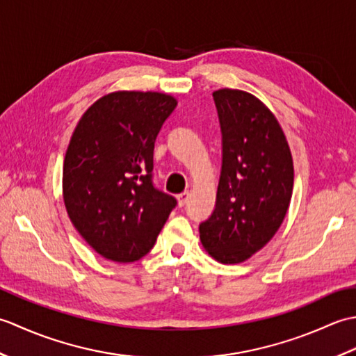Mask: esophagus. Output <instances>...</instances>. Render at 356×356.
I'll return each instance as SVG.
<instances>
[{
    "mask_svg": "<svg viewBox=\"0 0 356 356\" xmlns=\"http://www.w3.org/2000/svg\"><path fill=\"white\" fill-rule=\"evenodd\" d=\"M188 197H190V193H182L177 195V202H179V207H185L186 202H188Z\"/></svg>",
    "mask_w": 356,
    "mask_h": 356,
    "instance_id": "34e87169",
    "label": "esophagus"
}]
</instances>
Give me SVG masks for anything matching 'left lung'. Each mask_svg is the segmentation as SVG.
<instances>
[{
    "label": "left lung",
    "instance_id": "8db88e82",
    "mask_svg": "<svg viewBox=\"0 0 356 356\" xmlns=\"http://www.w3.org/2000/svg\"><path fill=\"white\" fill-rule=\"evenodd\" d=\"M222 130V172L216 208L199 226L214 260L236 264L275 236L289 208L293 162L277 118L243 90L213 93Z\"/></svg>",
    "mask_w": 356,
    "mask_h": 356
}]
</instances>
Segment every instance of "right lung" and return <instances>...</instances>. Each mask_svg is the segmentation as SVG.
I'll return each instance as SVG.
<instances>
[{
	"label": "right lung",
	"instance_id": "1",
	"mask_svg": "<svg viewBox=\"0 0 356 356\" xmlns=\"http://www.w3.org/2000/svg\"><path fill=\"white\" fill-rule=\"evenodd\" d=\"M177 101L159 92H113L74 128L63 168L64 205L104 259L131 263L154 246L176 199L153 185L154 142Z\"/></svg>",
	"mask_w": 356,
	"mask_h": 356
}]
</instances>
